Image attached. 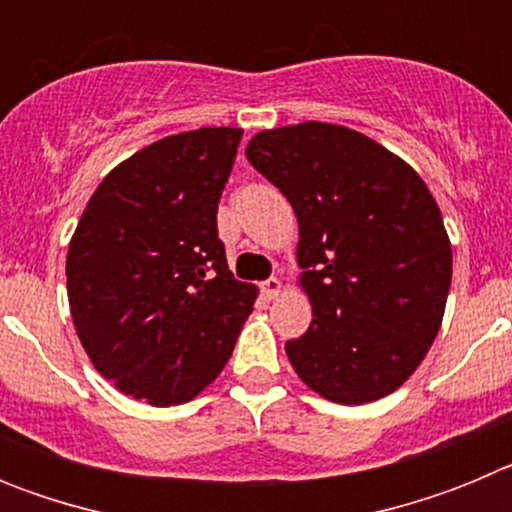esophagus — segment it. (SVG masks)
I'll return each instance as SVG.
<instances>
[{"mask_svg":"<svg viewBox=\"0 0 512 512\" xmlns=\"http://www.w3.org/2000/svg\"><path fill=\"white\" fill-rule=\"evenodd\" d=\"M261 292H264L266 300H277V297L282 295V282H279L277 277L266 279V282L261 284Z\"/></svg>","mask_w":512,"mask_h":512,"instance_id":"34e87169","label":"esophagus"}]
</instances>
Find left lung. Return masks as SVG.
Listing matches in <instances>:
<instances>
[{"label":"left lung","mask_w":512,"mask_h":512,"mask_svg":"<svg viewBox=\"0 0 512 512\" xmlns=\"http://www.w3.org/2000/svg\"><path fill=\"white\" fill-rule=\"evenodd\" d=\"M253 169L297 215L305 336L287 341L297 377L338 405L395 392L425 359L451 287V243L433 194L400 156L343 125L261 130Z\"/></svg>","instance_id":"obj_1"}]
</instances>
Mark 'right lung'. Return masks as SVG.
Masks as SVG:
<instances>
[{
  "mask_svg": "<svg viewBox=\"0 0 512 512\" xmlns=\"http://www.w3.org/2000/svg\"><path fill=\"white\" fill-rule=\"evenodd\" d=\"M241 128L161 138L104 176L66 256L74 328L122 395L182 405L223 372L259 289L230 274L217 202Z\"/></svg>",
  "mask_w": 512,
  "mask_h": 512,
  "instance_id": "obj_1",
  "label": "right lung"
}]
</instances>
